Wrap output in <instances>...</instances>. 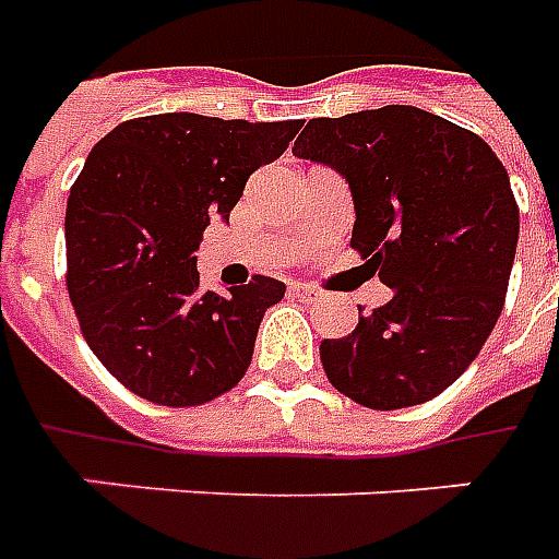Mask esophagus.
Instances as JSON below:
<instances>
[{
    "label": "esophagus",
    "instance_id": "obj_1",
    "mask_svg": "<svg viewBox=\"0 0 559 559\" xmlns=\"http://www.w3.org/2000/svg\"><path fill=\"white\" fill-rule=\"evenodd\" d=\"M292 295L300 300H319V288L304 286V283H295V286H292Z\"/></svg>",
    "mask_w": 559,
    "mask_h": 559
}]
</instances>
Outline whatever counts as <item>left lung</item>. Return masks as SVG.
<instances>
[{
  "label": "left lung",
  "mask_w": 559,
  "mask_h": 559,
  "mask_svg": "<svg viewBox=\"0 0 559 559\" xmlns=\"http://www.w3.org/2000/svg\"><path fill=\"white\" fill-rule=\"evenodd\" d=\"M292 153L346 177L352 249L394 288L349 336L319 346L331 385L382 413L442 394L476 361L509 288L521 223L502 162L413 105L310 120Z\"/></svg>",
  "instance_id": "1"
}]
</instances>
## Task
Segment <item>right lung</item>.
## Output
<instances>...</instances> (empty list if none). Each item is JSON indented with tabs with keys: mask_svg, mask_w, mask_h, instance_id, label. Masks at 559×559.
Segmentation results:
<instances>
[{
	"mask_svg": "<svg viewBox=\"0 0 559 559\" xmlns=\"http://www.w3.org/2000/svg\"><path fill=\"white\" fill-rule=\"evenodd\" d=\"M298 129L156 114L90 150L66 207V286L83 340L132 394L201 406L243 379L286 286L252 276L225 298L201 292L195 252L210 219H228L249 174L280 159Z\"/></svg>",
	"mask_w": 559,
	"mask_h": 559,
	"instance_id": "right-lung-1",
	"label": "right lung"
}]
</instances>
